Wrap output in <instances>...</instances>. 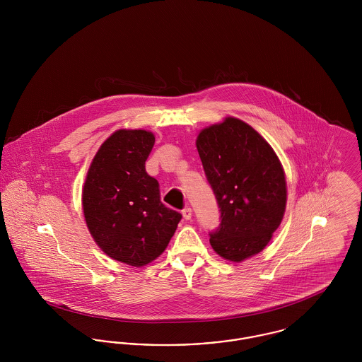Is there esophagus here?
<instances>
[{
	"label": "esophagus",
	"instance_id": "esophagus-1",
	"mask_svg": "<svg viewBox=\"0 0 362 362\" xmlns=\"http://www.w3.org/2000/svg\"><path fill=\"white\" fill-rule=\"evenodd\" d=\"M182 214H183V218H185L186 221H190L192 216H193V211H192L190 206H186V208L182 211Z\"/></svg>",
	"mask_w": 362,
	"mask_h": 362
}]
</instances>
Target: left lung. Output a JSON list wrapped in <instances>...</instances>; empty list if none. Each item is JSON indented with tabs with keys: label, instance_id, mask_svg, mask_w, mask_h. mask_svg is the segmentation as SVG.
Listing matches in <instances>:
<instances>
[{
	"label": "left lung",
	"instance_id": "left-lung-1",
	"mask_svg": "<svg viewBox=\"0 0 362 362\" xmlns=\"http://www.w3.org/2000/svg\"><path fill=\"white\" fill-rule=\"evenodd\" d=\"M197 150L221 212L219 227L209 233L212 248L231 262L264 250L286 204L284 169L272 146L228 117L199 132Z\"/></svg>",
	"mask_w": 362,
	"mask_h": 362
}]
</instances>
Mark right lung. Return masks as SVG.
I'll return each instance as SVG.
<instances>
[{"label":"right lung","instance_id":"obj_1","mask_svg":"<svg viewBox=\"0 0 362 362\" xmlns=\"http://www.w3.org/2000/svg\"><path fill=\"white\" fill-rule=\"evenodd\" d=\"M156 138L141 129H119L96 153L83 185L86 226L102 250L140 267L167 248L182 215L160 199L157 179L146 172Z\"/></svg>","mask_w":362,"mask_h":362}]
</instances>
